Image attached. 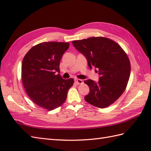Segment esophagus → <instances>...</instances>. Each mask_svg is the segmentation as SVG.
Instances as JSON below:
<instances>
[{
    "instance_id": "1",
    "label": "esophagus",
    "mask_w": 151,
    "mask_h": 151,
    "mask_svg": "<svg viewBox=\"0 0 151 151\" xmlns=\"http://www.w3.org/2000/svg\"><path fill=\"white\" fill-rule=\"evenodd\" d=\"M75 82L76 84H78V85L82 84V83H83V81H82V80H81V79H78V78L75 79Z\"/></svg>"
}]
</instances>
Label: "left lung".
<instances>
[{"instance_id":"8db88e82","label":"left lung","mask_w":151,"mask_h":151,"mask_svg":"<svg viewBox=\"0 0 151 151\" xmlns=\"http://www.w3.org/2000/svg\"><path fill=\"white\" fill-rule=\"evenodd\" d=\"M72 43L86 58L89 68L95 67L100 75L97 82L91 79L84 81L89 88L86 101L97 108L109 106L127 88L130 75L127 54L119 45L104 37H91Z\"/></svg>"}]
</instances>
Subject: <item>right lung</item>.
<instances>
[{
  "instance_id": "add662e5",
  "label": "right lung",
  "mask_w": 151,
  "mask_h": 151,
  "mask_svg": "<svg viewBox=\"0 0 151 151\" xmlns=\"http://www.w3.org/2000/svg\"><path fill=\"white\" fill-rule=\"evenodd\" d=\"M65 42H43L32 47L22 60V82L28 97L35 104L52 110L63 104L74 79L64 80L60 63L69 49Z\"/></svg>"
}]
</instances>
